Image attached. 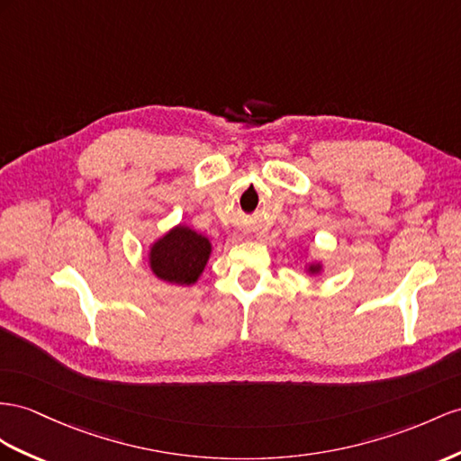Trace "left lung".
Returning <instances> with one entry per match:
<instances>
[{
    "label": "left lung",
    "mask_w": 461,
    "mask_h": 461,
    "mask_svg": "<svg viewBox=\"0 0 461 461\" xmlns=\"http://www.w3.org/2000/svg\"><path fill=\"white\" fill-rule=\"evenodd\" d=\"M310 270H312V273H315V270H320V267H310Z\"/></svg>",
    "instance_id": "left-lung-1"
}]
</instances>
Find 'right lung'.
Masks as SVG:
<instances>
[{
  "label": "right lung",
  "instance_id": "right-lung-1",
  "mask_svg": "<svg viewBox=\"0 0 461 461\" xmlns=\"http://www.w3.org/2000/svg\"><path fill=\"white\" fill-rule=\"evenodd\" d=\"M210 241L191 228L179 226L151 247L149 265L158 278L171 285H194L210 257Z\"/></svg>",
  "mask_w": 461,
  "mask_h": 461
}]
</instances>
